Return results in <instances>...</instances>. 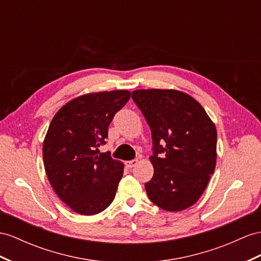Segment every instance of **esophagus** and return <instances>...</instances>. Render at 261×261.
<instances>
[{
  "label": "esophagus",
  "mask_w": 261,
  "mask_h": 261,
  "mask_svg": "<svg viewBox=\"0 0 261 261\" xmlns=\"http://www.w3.org/2000/svg\"><path fill=\"white\" fill-rule=\"evenodd\" d=\"M137 163H138V160L135 159V160H131V161H126V162H125V165L128 166L129 169H132L133 166L137 165Z\"/></svg>",
  "instance_id": "1"
}]
</instances>
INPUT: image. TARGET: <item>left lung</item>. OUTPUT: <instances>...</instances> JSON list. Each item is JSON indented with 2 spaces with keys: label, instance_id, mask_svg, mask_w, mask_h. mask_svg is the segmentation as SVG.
Listing matches in <instances>:
<instances>
[{
  "label": "left lung",
  "instance_id": "obj_1",
  "mask_svg": "<svg viewBox=\"0 0 261 261\" xmlns=\"http://www.w3.org/2000/svg\"><path fill=\"white\" fill-rule=\"evenodd\" d=\"M131 96L152 135L154 174L144 184L146 194L164 211L189 208L203 194L215 170V124L188 93L141 89Z\"/></svg>",
  "mask_w": 261,
  "mask_h": 261
}]
</instances>
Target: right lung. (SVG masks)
I'll use <instances>...</instances> for the list:
<instances>
[{"label": "right lung", "instance_id": "1", "mask_svg": "<svg viewBox=\"0 0 261 261\" xmlns=\"http://www.w3.org/2000/svg\"><path fill=\"white\" fill-rule=\"evenodd\" d=\"M130 92L115 90L72 99L53 118L43 144L48 181L58 197L82 215L105 211L116 196L123 164L100 153L116 113Z\"/></svg>", "mask_w": 261, "mask_h": 261}]
</instances>
